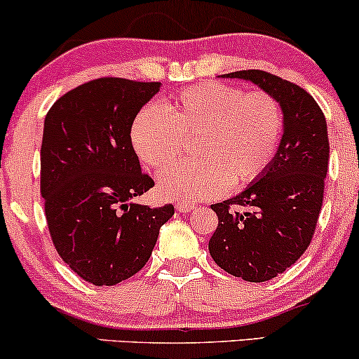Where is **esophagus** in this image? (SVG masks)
I'll return each mask as SVG.
<instances>
[{
    "mask_svg": "<svg viewBox=\"0 0 359 359\" xmlns=\"http://www.w3.org/2000/svg\"><path fill=\"white\" fill-rule=\"evenodd\" d=\"M194 207L196 205H194L192 202H177L175 204V209L179 210V212H191Z\"/></svg>",
    "mask_w": 359,
    "mask_h": 359,
    "instance_id": "obj_1",
    "label": "esophagus"
}]
</instances>
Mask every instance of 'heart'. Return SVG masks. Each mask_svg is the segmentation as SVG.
<instances>
[{
	"label": "heart",
	"instance_id": "b5f03b06",
	"mask_svg": "<svg viewBox=\"0 0 359 359\" xmlns=\"http://www.w3.org/2000/svg\"><path fill=\"white\" fill-rule=\"evenodd\" d=\"M283 127V109L271 93L205 81L167 107L145 105L132 125V144L145 165L162 168L182 155L185 140H196L197 161L158 175L162 194L196 202L254 182L273 162Z\"/></svg>",
	"mask_w": 359,
	"mask_h": 359
}]
</instances>
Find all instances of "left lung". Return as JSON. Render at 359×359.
<instances>
[{
	"label": "left lung",
	"instance_id": "left-lung-1",
	"mask_svg": "<svg viewBox=\"0 0 359 359\" xmlns=\"http://www.w3.org/2000/svg\"><path fill=\"white\" fill-rule=\"evenodd\" d=\"M261 86L280 103L284 133L278 154L256 184L210 205L219 224L209 241L215 264L249 283L283 274L313 241L330 161L326 118L311 95L262 70L227 73ZM243 206L241 211L235 205Z\"/></svg>",
	"mask_w": 359,
	"mask_h": 359
}]
</instances>
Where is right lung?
<instances>
[{"label":"right lung","mask_w":359,"mask_h":359,"mask_svg":"<svg viewBox=\"0 0 359 359\" xmlns=\"http://www.w3.org/2000/svg\"><path fill=\"white\" fill-rule=\"evenodd\" d=\"M161 81L103 76L60 97L45 118L40 192L56 252L93 286H114L149 261L174 205L132 204L155 182L140 170L132 125Z\"/></svg>","instance_id":"obj_1"}]
</instances>
